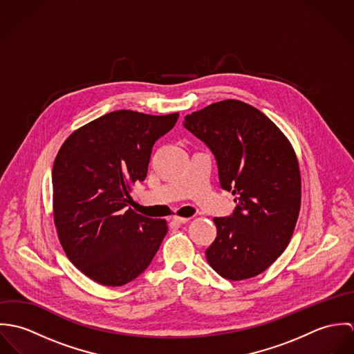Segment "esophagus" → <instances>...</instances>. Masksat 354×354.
<instances>
[{"mask_svg": "<svg viewBox=\"0 0 354 354\" xmlns=\"http://www.w3.org/2000/svg\"><path fill=\"white\" fill-rule=\"evenodd\" d=\"M191 218H185V216H178V215H174L171 216V221L176 222V223H187Z\"/></svg>", "mask_w": 354, "mask_h": 354, "instance_id": "1", "label": "esophagus"}]
</instances>
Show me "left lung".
<instances>
[{"label":"left lung","mask_w":354,"mask_h":354,"mask_svg":"<svg viewBox=\"0 0 354 354\" xmlns=\"http://www.w3.org/2000/svg\"><path fill=\"white\" fill-rule=\"evenodd\" d=\"M184 127L204 142L218 165L221 187L237 207L214 218L208 264L229 281L266 271L290 243L300 207L301 174L295 149L260 110L236 100L185 115Z\"/></svg>","instance_id":"1"}]
</instances>
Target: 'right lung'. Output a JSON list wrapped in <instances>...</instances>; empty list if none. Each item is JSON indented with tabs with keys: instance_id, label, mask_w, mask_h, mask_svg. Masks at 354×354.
<instances>
[{
	"instance_id": "obj_1",
	"label": "right lung",
	"mask_w": 354,
	"mask_h": 354,
	"mask_svg": "<svg viewBox=\"0 0 354 354\" xmlns=\"http://www.w3.org/2000/svg\"><path fill=\"white\" fill-rule=\"evenodd\" d=\"M178 113L117 110L72 132L53 166V218L72 264L103 286H122L151 263L167 233L165 219L135 212L131 192L143 183L153 143Z\"/></svg>"
}]
</instances>
